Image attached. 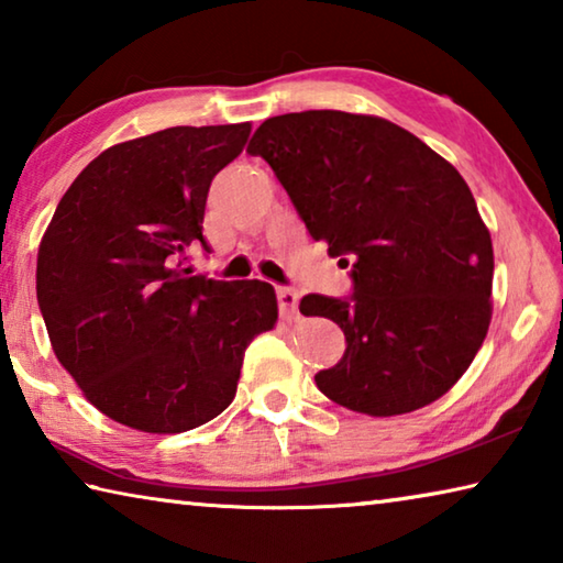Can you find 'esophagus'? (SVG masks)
Masks as SVG:
<instances>
[{
  "label": "esophagus",
  "instance_id": "obj_1",
  "mask_svg": "<svg viewBox=\"0 0 563 563\" xmlns=\"http://www.w3.org/2000/svg\"><path fill=\"white\" fill-rule=\"evenodd\" d=\"M298 302H300V292L295 288H278V305L283 318H295L298 316Z\"/></svg>",
  "mask_w": 563,
  "mask_h": 563
}]
</instances>
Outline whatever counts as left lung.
Segmentation results:
<instances>
[{
    "label": "left lung",
    "instance_id": "left-lung-1",
    "mask_svg": "<svg viewBox=\"0 0 563 563\" xmlns=\"http://www.w3.org/2000/svg\"><path fill=\"white\" fill-rule=\"evenodd\" d=\"M247 154L268 161L332 258L352 263L350 298L300 300L347 342L316 375L320 393L369 417L450 393L487 338L494 278L492 235L460 170L397 123L347 111L273 117Z\"/></svg>",
    "mask_w": 563,
    "mask_h": 563
}]
</instances>
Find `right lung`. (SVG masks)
Segmentation results:
<instances>
[{"mask_svg": "<svg viewBox=\"0 0 563 563\" xmlns=\"http://www.w3.org/2000/svg\"><path fill=\"white\" fill-rule=\"evenodd\" d=\"M251 123L174 126L103 151L56 206L36 258V300L89 402L131 430L178 434L233 402L245 347L273 330L271 283L184 268L201 243L211 180Z\"/></svg>", "mask_w": 563, "mask_h": 563, "instance_id": "add662e5", "label": "right lung"}]
</instances>
